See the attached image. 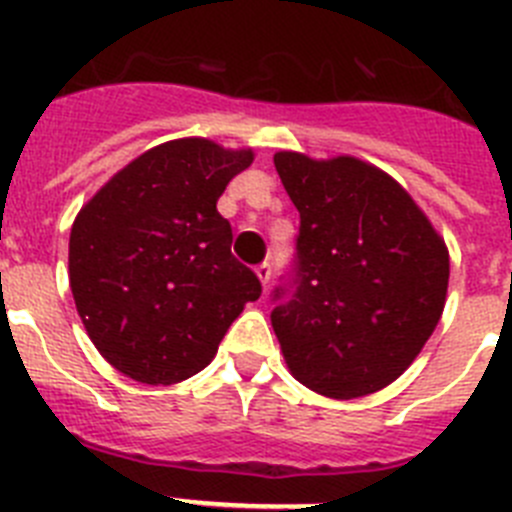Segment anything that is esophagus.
<instances>
[{"mask_svg": "<svg viewBox=\"0 0 512 512\" xmlns=\"http://www.w3.org/2000/svg\"><path fill=\"white\" fill-rule=\"evenodd\" d=\"M256 274H259V279H261V284H269V279H271V264L269 261H264V264H259L256 266Z\"/></svg>", "mask_w": 512, "mask_h": 512, "instance_id": "34e87169", "label": "esophagus"}]
</instances>
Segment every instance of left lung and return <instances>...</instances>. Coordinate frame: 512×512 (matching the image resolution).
<instances>
[{"instance_id":"left-lung-1","label":"left lung","mask_w":512,"mask_h":512,"mask_svg":"<svg viewBox=\"0 0 512 512\" xmlns=\"http://www.w3.org/2000/svg\"><path fill=\"white\" fill-rule=\"evenodd\" d=\"M300 212L271 325L305 387L351 400L395 382L441 320L449 251L400 184L351 156H274Z\"/></svg>"}]
</instances>
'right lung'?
I'll list each match as a JSON object with an SVG mask.
<instances>
[{"label": "right lung", "mask_w": 512, "mask_h": 512, "mask_svg": "<svg viewBox=\"0 0 512 512\" xmlns=\"http://www.w3.org/2000/svg\"><path fill=\"white\" fill-rule=\"evenodd\" d=\"M251 151L171 140L117 171L76 215L69 277L99 354L143 384L202 372L259 277L230 253L217 200Z\"/></svg>", "instance_id": "obj_1"}]
</instances>
